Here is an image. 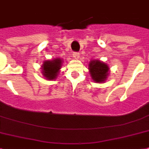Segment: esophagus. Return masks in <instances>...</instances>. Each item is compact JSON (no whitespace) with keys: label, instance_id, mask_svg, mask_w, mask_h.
Masks as SVG:
<instances>
[{"label":"esophagus","instance_id":"obj_1","mask_svg":"<svg viewBox=\"0 0 149 149\" xmlns=\"http://www.w3.org/2000/svg\"><path fill=\"white\" fill-rule=\"evenodd\" d=\"M72 55H73V57H74L75 58H79V52H73Z\"/></svg>","mask_w":149,"mask_h":149}]
</instances>
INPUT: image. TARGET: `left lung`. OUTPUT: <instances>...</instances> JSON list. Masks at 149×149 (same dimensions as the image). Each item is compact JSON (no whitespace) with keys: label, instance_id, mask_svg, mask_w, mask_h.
<instances>
[{"label":"left lung","instance_id":"obj_1","mask_svg":"<svg viewBox=\"0 0 149 149\" xmlns=\"http://www.w3.org/2000/svg\"><path fill=\"white\" fill-rule=\"evenodd\" d=\"M89 70L95 82H104L109 74L108 65L100 61H91L89 64Z\"/></svg>","mask_w":149,"mask_h":149}]
</instances>
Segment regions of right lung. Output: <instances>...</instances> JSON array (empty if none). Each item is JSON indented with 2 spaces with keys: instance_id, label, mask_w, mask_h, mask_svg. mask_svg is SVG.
<instances>
[{
  "instance_id": "right-lung-1",
  "label": "right lung",
  "mask_w": 149,
  "mask_h": 149,
  "mask_svg": "<svg viewBox=\"0 0 149 149\" xmlns=\"http://www.w3.org/2000/svg\"><path fill=\"white\" fill-rule=\"evenodd\" d=\"M62 60L57 58L52 61H46L42 65L43 75L47 79H53L56 78L58 72L62 66Z\"/></svg>"
}]
</instances>
